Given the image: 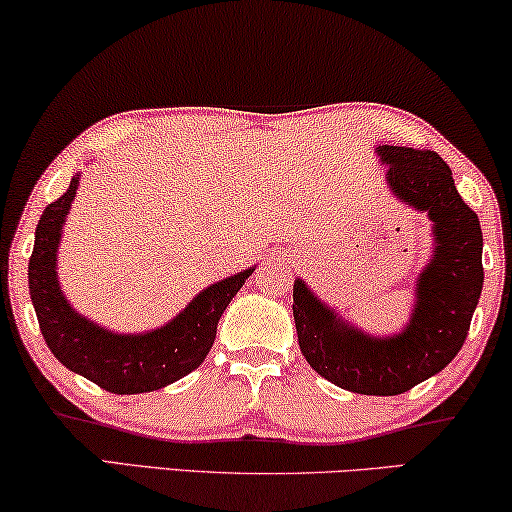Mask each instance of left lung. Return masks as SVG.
Here are the masks:
<instances>
[{
    "label": "left lung",
    "instance_id": "left-lung-1",
    "mask_svg": "<svg viewBox=\"0 0 512 512\" xmlns=\"http://www.w3.org/2000/svg\"><path fill=\"white\" fill-rule=\"evenodd\" d=\"M377 153L389 167V191L433 226L436 247L417 277L410 324L391 338L363 333L303 279L293 284V319L300 352L321 377L354 394L396 396L440 373L464 347L485 279L482 230L438 153L389 144Z\"/></svg>",
    "mask_w": 512,
    "mask_h": 512
}]
</instances>
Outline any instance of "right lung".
Segmentation results:
<instances>
[{
  "instance_id": "1",
  "label": "right lung",
  "mask_w": 512,
  "mask_h": 512,
  "mask_svg": "<svg viewBox=\"0 0 512 512\" xmlns=\"http://www.w3.org/2000/svg\"><path fill=\"white\" fill-rule=\"evenodd\" d=\"M69 188L41 214L30 256V296L41 335L62 366L111 394H144L193 373L214 345L216 326L254 268L221 279L200 291L186 310L156 331L123 335L93 324L67 303L58 284V244L79 188Z\"/></svg>"
}]
</instances>
